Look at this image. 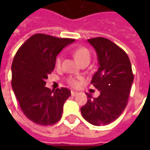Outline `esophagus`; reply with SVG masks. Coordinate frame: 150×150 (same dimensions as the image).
<instances>
[{"label": "esophagus", "mask_w": 150, "mask_h": 150, "mask_svg": "<svg viewBox=\"0 0 150 150\" xmlns=\"http://www.w3.org/2000/svg\"><path fill=\"white\" fill-rule=\"evenodd\" d=\"M71 96H75L76 95H78V91H71Z\"/></svg>", "instance_id": "34e87169"}]
</instances>
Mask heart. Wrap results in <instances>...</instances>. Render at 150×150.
Listing matches in <instances>:
<instances>
[{
	"instance_id": "1",
	"label": "heart",
	"mask_w": 150,
	"mask_h": 150,
	"mask_svg": "<svg viewBox=\"0 0 150 150\" xmlns=\"http://www.w3.org/2000/svg\"><path fill=\"white\" fill-rule=\"evenodd\" d=\"M73 54H74V57L75 58V59L78 61L79 63L82 62L83 61H85V60H90V52L87 48L85 47H80V48H78L76 49L73 52ZM62 55H59L57 57L56 59V67H59L61 66V63H62ZM67 82L70 85H71L72 87H77L79 84V82L77 79L75 78H69L67 79Z\"/></svg>"
}]
</instances>
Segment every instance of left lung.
I'll return each mask as SVG.
<instances>
[{
    "label": "left lung",
    "instance_id": "left-lung-1",
    "mask_svg": "<svg viewBox=\"0 0 150 150\" xmlns=\"http://www.w3.org/2000/svg\"><path fill=\"white\" fill-rule=\"evenodd\" d=\"M88 42L96 50L99 65L91 83L100 94L92 98L87 93L88 102L81 113L93 125H106L117 119L127 106L133 82L132 66L127 54L109 39L99 37Z\"/></svg>",
    "mask_w": 150,
    "mask_h": 150
}]
</instances>
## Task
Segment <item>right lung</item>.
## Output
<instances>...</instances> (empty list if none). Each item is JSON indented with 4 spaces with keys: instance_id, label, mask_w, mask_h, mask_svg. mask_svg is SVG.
<instances>
[{
    "instance_id": "1",
    "label": "right lung",
    "mask_w": 150,
    "mask_h": 150,
    "mask_svg": "<svg viewBox=\"0 0 150 150\" xmlns=\"http://www.w3.org/2000/svg\"><path fill=\"white\" fill-rule=\"evenodd\" d=\"M75 39L43 34L31 36L18 49L12 63V88L21 111L37 125H52L61 119L63 104L70 97L66 88L45 87L54 69L56 57Z\"/></svg>"
}]
</instances>
